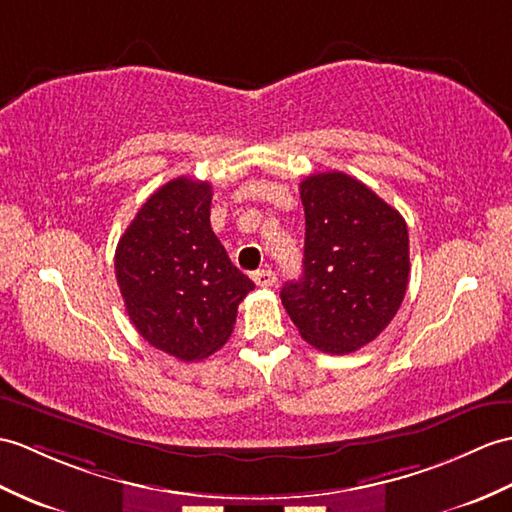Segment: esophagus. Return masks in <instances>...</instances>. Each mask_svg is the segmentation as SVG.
<instances>
[{
	"instance_id": "esophagus-1",
	"label": "esophagus",
	"mask_w": 512,
	"mask_h": 512,
	"mask_svg": "<svg viewBox=\"0 0 512 512\" xmlns=\"http://www.w3.org/2000/svg\"><path fill=\"white\" fill-rule=\"evenodd\" d=\"M253 281L259 285V288H270V285H275L277 277H275V272H272L270 268H264V270L253 272Z\"/></svg>"
}]
</instances>
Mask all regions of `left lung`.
<instances>
[{
    "instance_id": "left-lung-1",
    "label": "left lung",
    "mask_w": 512,
    "mask_h": 512,
    "mask_svg": "<svg viewBox=\"0 0 512 512\" xmlns=\"http://www.w3.org/2000/svg\"><path fill=\"white\" fill-rule=\"evenodd\" d=\"M303 275L281 303L305 342L353 353L395 318L410 277L406 220L371 187L342 172L307 176Z\"/></svg>"
}]
</instances>
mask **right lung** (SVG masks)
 I'll list each match as a JSON object with an SVG mask.
<instances>
[{
    "label": "right lung",
    "instance_id": "right-lung-1",
    "mask_svg": "<svg viewBox=\"0 0 512 512\" xmlns=\"http://www.w3.org/2000/svg\"><path fill=\"white\" fill-rule=\"evenodd\" d=\"M211 185L178 176L137 211L115 248V277L130 323L183 362L229 340L237 305L255 288L211 231Z\"/></svg>",
    "mask_w": 512,
    "mask_h": 512
}]
</instances>
